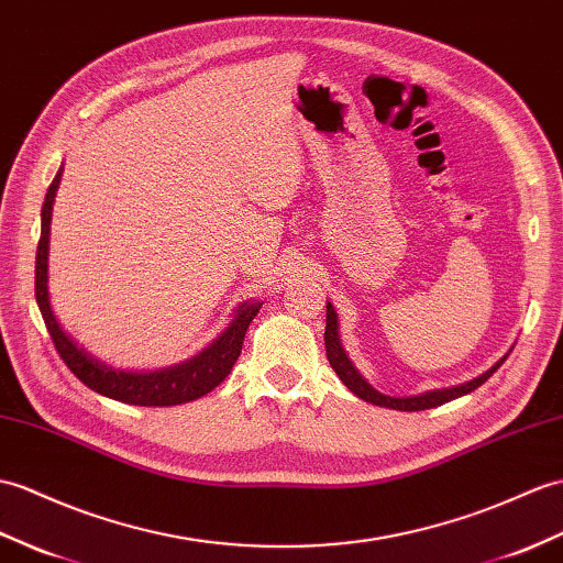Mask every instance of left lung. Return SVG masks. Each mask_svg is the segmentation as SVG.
<instances>
[{
    "mask_svg": "<svg viewBox=\"0 0 563 563\" xmlns=\"http://www.w3.org/2000/svg\"><path fill=\"white\" fill-rule=\"evenodd\" d=\"M323 341H325V357H329L333 372L352 390V394H355L362 400L372 402V405H382V408H394V410H402V412L429 410V408H437V405H443V402H449V400H455V398L470 394V390H475V388H479L482 384H485L487 378L496 369H499L501 364H504V360H506V357H501L499 362L494 364L492 369H487L485 374H479L477 378H473V382H465L461 386L441 388V390H427V394H422V396L390 398V396L378 394V390L355 369V364H352L350 357L345 355V350L341 345V335H338V313H335L331 302H325V333H323Z\"/></svg>",
    "mask_w": 563,
    "mask_h": 563,
    "instance_id": "8db88e82",
    "label": "left lung"
}]
</instances>
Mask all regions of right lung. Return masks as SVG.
<instances>
[{"instance_id": "add662e5", "label": "right lung", "mask_w": 563, "mask_h": 563, "mask_svg": "<svg viewBox=\"0 0 563 563\" xmlns=\"http://www.w3.org/2000/svg\"><path fill=\"white\" fill-rule=\"evenodd\" d=\"M62 179L59 173L52 179V185L45 194V203L41 211V242H37L35 254V299L45 325L49 331L52 343H55L59 357L64 364L74 372L78 382H84L90 390L100 396H108L112 400L129 402V405H143V408H165V405H181L201 398L230 374V369L238 362L244 333L250 329L252 319L258 313L261 302H244L234 313L232 323L218 335L199 355L175 364L169 369L158 372H124L108 367V364L88 355L84 347L74 343L69 333H64L55 311L49 305L47 292V254H49V220H52V203H55V194Z\"/></svg>"}]
</instances>
